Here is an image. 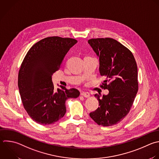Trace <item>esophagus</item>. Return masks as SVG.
Returning a JSON list of instances; mask_svg holds the SVG:
<instances>
[{
	"label": "esophagus",
	"instance_id": "1",
	"mask_svg": "<svg viewBox=\"0 0 159 159\" xmlns=\"http://www.w3.org/2000/svg\"><path fill=\"white\" fill-rule=\"evenodd\" d=\"M81 96H84V98H89L90 96V94L89 93H87V92H81L80 93Z\"/></svg>",
	"mask_w": 159,
	"mask_h": 159
}]
</instances>
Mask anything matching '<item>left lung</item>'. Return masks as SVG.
I'll use <instances>...</instances> for the list:
<instances>
[{
	"mask_svg": "<svg viewBox=\"0 0 159 159\" xmlns=\"http://www.w3.org/2000/svg\"><path fill=\"white\" fill-rule=\"evenodd\" d=\"M88 43L99 58V73L105 78L100 87L109 90L102 98L94 95L99 107L89 116L98 125H114L127 115L136 96L137 63L132 53L113 39H91Z\"/></svg>",
	"mask_w": 159,
	"mask_h": 159,
	"instance_id": "8db88e82",
	"label": "left lung"
}]
</instances>
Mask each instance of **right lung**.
<instances>
[{"label": "right lung", "mask_w": 159, "mask_h": 159, "mask_svg": "<svg viewBox=\"0 0 159 159\" xmlns=\"http://www.w3.org/2000/svg\"><path fill=\"white\" fill-rule=\"evenodd\" d=\"M76 43L71 38H45L30 48L21 64L18 75L20 98L29 116L38 124H52L61 119L66 111V99L80 94L75 88L68 89L62 86L55 91L52 80Z\"/></svg>", "instance_id": "right-lung-1"}]
</instances>
